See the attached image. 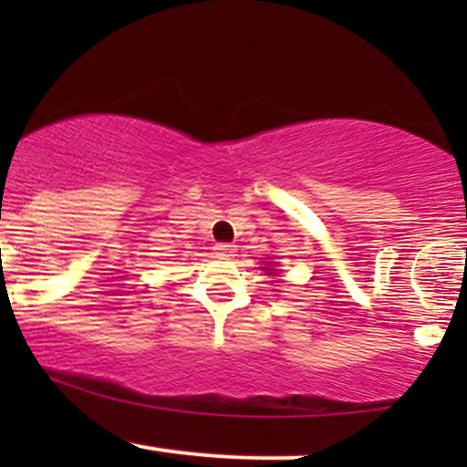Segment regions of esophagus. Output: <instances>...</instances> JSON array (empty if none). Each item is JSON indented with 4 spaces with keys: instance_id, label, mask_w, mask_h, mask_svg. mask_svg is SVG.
I'll use <instances>...</instances> for the list:
<instances>
[{
    "instance_id": "34e87169",
    "label": "esophagus",
    "mask_w": 467,
    "mask_h": 467,
    "mask_svg": "<svg viewBox=\"0 0 467 467\" xmlns=\"http://www.w3.org/2000/svg\"><path fill=\"white\" fill-rule=\"evenodd\" d=\"M215 250H217V254H219V256H233L234 245H230V244H219Z\"/></svg>"
}]
</instances>
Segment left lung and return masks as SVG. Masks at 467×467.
<instances>
[{
	"label": "left lung",
	"instance_id": "obj_1",
	"mask_svg": "<svg viewBox=\"0 0 467 467\" xmlns=\"http://www.w3.org/2000/svg\"><path fill=\"white\" fill-rule=\"evenodd\" d=\"M272 264H275V261H267V265H272ZM264 270H267V272H270V275H276V272H275V270H272V267H264Z\"/></svg>",
	"mask_w": 467,
	"mask_h": 467
}]
</instances>
